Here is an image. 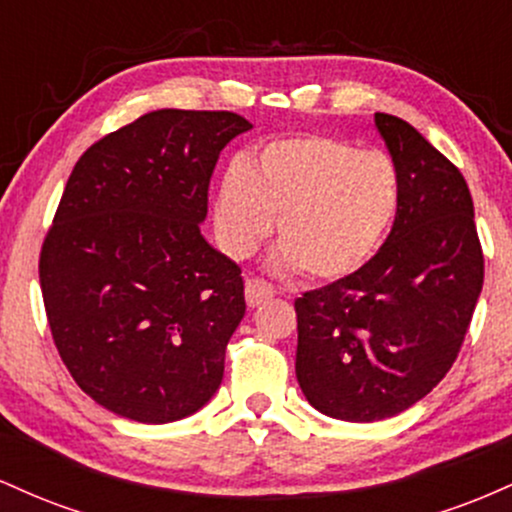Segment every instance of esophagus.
<instances>
[{"label": "esophagus", "mask_w": 512, "mask_h": 512, "mask_svg": "<svg viewBox=\"0 0 512 512\" xmlns=\"http://www.w3.org/2000/svg\"><path fill=\"white\" fill-rule=\"evenodd\" d=\"M274 293H276L274 286L267 284V281H262V279H248V281H245V301H248L250 308H257V305L269 301Z\"/></svg>", "instance_id": "1"}]
</instances>
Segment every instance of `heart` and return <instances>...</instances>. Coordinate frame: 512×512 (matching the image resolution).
Returning a JSON list of instances; mask_svg holds the SVG:
<instances>
[{"label": "heart", "mask_w": 512, "mask_h": 512, "mask_svg": "<svg viewBox=\"0 0 512 512\" xmlns=\"http://www.w3.org/2000/svg\"><path fill=\"white\" fill-rule=\"evenodd\" d=\"M395 158L330 134L276 139L226 170L216 190L221 248L250 257L272 233L276 267L313 281L351 276L380 248L399 211Z\"/></svg>", "instance_id": "b5f03b06"}]
</instances>
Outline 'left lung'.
<instances>
[{
  "mask_svg": "<svg viewBox=\"0 0 512 512\" xmlns=\"http://www.w3.org/2000/svg\"><path fill=\"white\" fill-rule=\"evenodd\" d=\"M402 182L383 248L358 272L296 298V378L332 419L370 424L409 409L455 363L484 284L462 173L409 122L375 113Z\"/></svg>",
  "mask_w": 512,
  "mask_h": 512,
  "instance_id": "left-lung-1",
  "label": "left lung"
}]
</instances>
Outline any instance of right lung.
Instances as JSON below:
<instances>
[{"mask_svg":"<svg viewBox=\"0 0 512 512\" xmlns=\"http://www.w3.org/2000/svg\"><path fill=\"white\" fill-rule=\"evenodd\" d=\"M226 110L146 113L76 161L40 252L45 313L76 385L139 424L195 414L245 315L240 267L207 243Z\"/></svg>","mask_w":512,"mask_h":512,"instance_id":"right-lung-1","label":"right lung"}]
</instances>
